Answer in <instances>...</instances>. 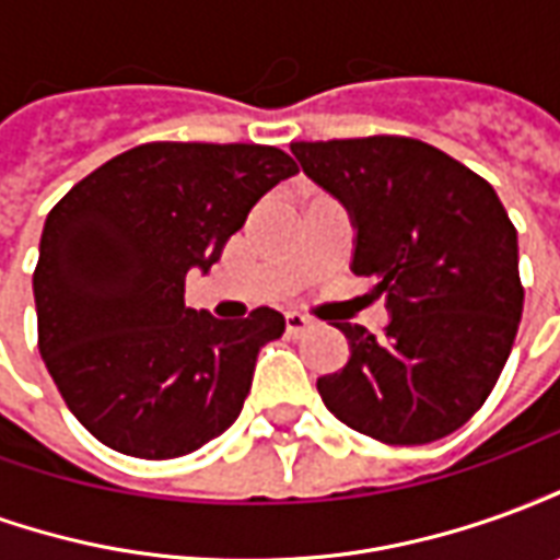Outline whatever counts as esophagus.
<instances>
[{
    "label": "esophagus",
    "instance_id": "esophagus-1",
    "mask_svg": "<svg viewBox=\"0 0 560 560\" xmlns=\"http://www.w3.org/2000/svg\"><path fill=\"white\" fill-rule=\"evenodd\" d=\"M284 327H288V336L300 339L303 332L312 329V320H308L305 315H300V312H288V315H284Z\"/></svg>",
    "mask_w": 560,
    "mask_h": 560
}]
</instances>
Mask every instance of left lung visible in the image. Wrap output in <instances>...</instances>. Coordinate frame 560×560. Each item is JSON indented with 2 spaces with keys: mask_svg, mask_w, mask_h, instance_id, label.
Instances as JSON below:
<instances>
[{
  "mask_svg": "<svg viewBox=\"0 0 560 560\" xmlns=\"http://www.w3.org/2000/svg\"><path fill=\"white\" fill-rule=\"evenodd\" d=\"M351 215L357 276L387 296V332L336 324L351 345L317 393L384 444H432L480 411L522 320L516 228L482 176L413 138L291 143Z\"/></svg>",
  "mask_w": 560,
  "mask_h": 560,
  "instance_id": "obj_1",
  "label": "left lung"
}]
</instances>
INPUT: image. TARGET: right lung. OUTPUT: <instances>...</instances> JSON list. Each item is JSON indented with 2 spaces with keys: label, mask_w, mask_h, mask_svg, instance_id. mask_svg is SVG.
<instances>
[{
  "label": "right lung",
  "mask_w": 560,
  "mask_h": 560,
  "mask_svg": "<svg viewBox=\"0 0 560 560\" xmlns=\"http://www.w3.org/2000/svg\"><path fill=\"white\" fill-rule=\"evenodd\" d=\"M293 173L276 147L159 140L102 164L50 209L32 276L38 351L102 444L188 456L240 417L257 351L284 317L267 305L243 320L185 308V276L209 272Z\"/></svg>",
  "instance_id": "add662e5"
}]
</instances>
